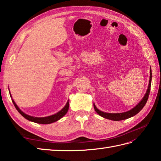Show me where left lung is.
<instances>
[{
  "label": "left lung",
  "mask_w": 161,
  "mask_h": 161,
  "mask_svg": "<svg viewBox=\"0 0 161 161\" xmlns=\"http://www.w3.org/2000/svg\"><path fill=\"white\" fill-rule=\"evenodd\" d=\"M152 70H150V78H149V86L147 88V91L146 92V94L144 96V97L142 98V100H141V102L136 106V107L132 108L131 110H130L127 112H125V113H121V114H108V113H104L102 112L98 109L95 107V104L94 106V108L95 111L97 113V114L100 115L102 117H103L106 119H111V120H114V121H119V120H123V119H127L132 117V116H134L136 115L142 110V108L145 107V104L147 103V101L148 100L149 93H150V89H151V82H152Z\"/></svg>",
  "instance_id": "8db88e82"
}]
</instances>
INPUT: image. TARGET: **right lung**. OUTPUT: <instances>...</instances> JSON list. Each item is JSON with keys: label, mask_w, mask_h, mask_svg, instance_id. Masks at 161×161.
Segmentation results:
<instances>
[{"label": "right lung", "mask_w": 161, "mask_h": 161, "mask_svg": "<svg viewBox=\"0 0 161 161\" xmlns=\"http://www.w3.org/2000/svg\"><path fill=\"white\" fill-rule=\"evenodd\" d=\"M12 102H13L15 108H16V110L18 111L19 114L22 116H23V117L25 119H28V120H30V121H32V122H36V123H39V124H43V125L50 124V123H53V122L59 120L60 118H61L64 115L66 114V113L68 112V108H69V102H68L66 106H65V107L62 109H61L59 112H58L57 114L53 115H50V116H47V117H45V118H36V117H32V116H30V115L24 114V113L20 111V108L17 107V105L16 104L14 101L13 100H12Z\"/></svg>", "instance_id": "right-lung-1"}]
</instances>
